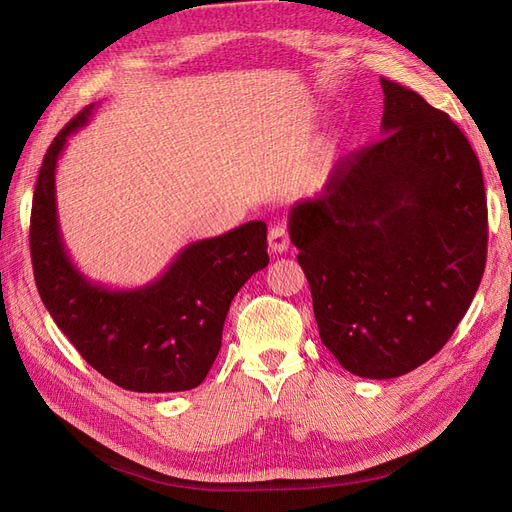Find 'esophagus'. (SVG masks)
<instances>
[{"label": "esophagus", "mask_w": 512, "mask_h": 512, "mask_svg": "<svg viewBox=\"0 0 512 512\" xmlns=\"http://www.w3.org/2000/svg\"><path fill=\"white\" fill-rule=\"evenodd\" d=\"M290 247V235H288V228L277 224L269 230V250L275 254H284Z\"/></svg>", "instance_id": "esophagus-1"}]
</instances>
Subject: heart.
Segmentation results:
<instances>
[{
    "mask_svg": "<svg viewBox=\"0 0 512 512\" xmlns=\"http://www.w3.org/2000/svg\"><path fill=\"white\" fill-rule=\"evenodd\" d=\"M333 156H335V149L329 145V147H324V151H322V158H320V162H322V166L327 168L329 164H331V160H333Z\"/></svg>",
    "mask_w": 512,
    "mask_h": 512,
    "instance_id": "1",
    "label": "heart"
}]
</instances>
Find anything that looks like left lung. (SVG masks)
Returning a JSON list of instances; mask_svg holds the SVG:
<instances>
[{
    "instance_id": "obj_1",
    "label": "left lung",
    "mask_w": 512,
    "mask_h": 512,
    "mask_svg": "<svg viewBox=\"0 0 512 512\" xmlns=\"http://www.w3.org/2000/svg\"><path fill=\"white\" fill-rule=\"evenodd\" d=\"M380 85V141L339 160L288 220L322 344L374 380L442 350L487 260L483 170L468 138L416 91Z\"/></svg>"
}]
</instances>
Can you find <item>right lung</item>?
I'll list each match as a JSON object with an SVG mask.
<instances>
[{
  "instance_id": "right-lung-1",
  "label": "right lung",
  "mask_w": 512,
  "mask_h": 512,
  "mask_svg": "<svg viewBox=\"0 0 512 512\" xmlns=\"http://www.w3.org/2000/svg\"><path fill=\"white\" fill-rule=\"evenodd\" d=\"M94 108L85 106L55 136L36 181L29 250L40 299L83 359L121 389L190 391L207 378L222 348L235 294L269 265L267 224L247 222L185 245L158 280L141 288L113 290L87 280L61 241L55 170L68 136Z\"/></svg>"
}]
</instances>
